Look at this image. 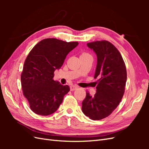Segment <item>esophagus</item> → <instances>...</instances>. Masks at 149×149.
<instances>
[{
	"label": "esophagus",
	"mask_w": 149,
	"mask_h": 149,
	"mask_svg": "<svg viewBox=\"0 0 149 149\" xmlns=\"http://www.w3.org/2000/svg\"><path fill=\"white\" fill-rule=\"evenodd\" d=\"M78 88V87L76 86H74V85H72L70 86V90L72 91H74V90H76V89Z\"/></svg>",
	"instance_id": "obj_1"
}]
</instances>
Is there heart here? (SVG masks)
<instances>
[{"label": "heart", "mask_w": 149, "mask_h": 149, "mask_svg": "<svg viewBox=\"0 0 149 149\" xmlns=\"http://www.w3.org/2000/svg\"><path fill=\"white\" fill-rule=\"evenodd\" d=\"M88 55V54H87V53H83L82 55Z\"/></svg>", "instance_id": "1"}]
</instances>
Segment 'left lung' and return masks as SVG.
Returning a JSON list of instances; mask_svg holds the SVG:
<instances>
[{
	"label": "left lung",
	"instance_id": "obj_1",
	"mask_svg": "<svg viewBox=\"0 0 149 149\" xmlns=\"http://www.w3.org/2000/svg\"><path fill=\"white\" fill-rule=\"evenodd\" d=\"M96 53L97 65L94 78H99L96 93H86L82 111L93 120L109 116L118 107L124 93L127 80L126 68L120 52L111 43L103 40L87 43Z\"/></svg>",
	"mask_w": 149,
	"mask_h": 149
}]
</instances>
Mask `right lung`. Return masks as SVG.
I'll use <instances>...</instances> for the list:
<instances>
[{"label": "right lung", "instance_id": "1", "mask_svg": "<svg viewBox=\"0 0 149 149\" xmlns=\"http://www.w3.org/2000/svg\"><path fill=\"white\" fill-rule=\"evenodd\" d=\"M78 42L56 38L44 39L32 48L26 57L21 74L24 95L31 110L40 116L54 113L70 91L68 85L54 81V72L60 70L67 56Z\"/></svg>", "mask_w": 149, "mask_h": 149}]
</instances>
